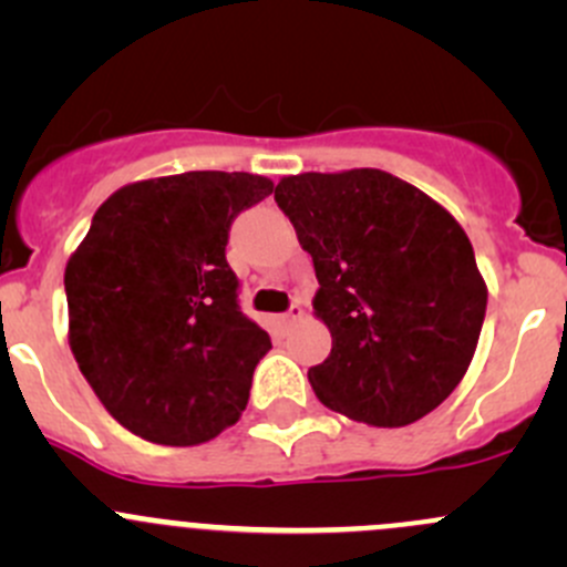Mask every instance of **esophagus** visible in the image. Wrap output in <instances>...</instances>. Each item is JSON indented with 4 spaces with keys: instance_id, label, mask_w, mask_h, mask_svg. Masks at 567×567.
<instances>
[{
    "instance_id": "1",
    "label": "esophagus",
    "mask_w": 567,
    "mask_h": 567,
    "mask_svg": "<svg viewBox=\"0 0 567 567\" xmlns=\"http://www.w3.org/2000/svg\"><path fill=\"white\" fill-rule=\"evenodd\" d=\"M301 316H305V310H301V305H299V301H293V305H290V310L285 312V316L279 318V320H282V323L288 326V323H293V320H299Z\"/></svg>"
}]
</instances>
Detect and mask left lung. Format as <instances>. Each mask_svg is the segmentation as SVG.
Segmentation results:
<instances>
[{
	"label": "left lung",
	"instance_id": "obj_1",
	"mask_svg": "<svg viewBox=\"0 0 567 567\" xmlns=\"http://www.w3.org/2000/svg\"><path fill=\"white\" fill-rule=\"evenodd\" d=\"M274 199L310 251L331 331L307 373L320 403L375 427L431 414L468 370L488 305L463 227L381 169L290 175Z\"/></svg>",
	"mask_w": 567,
	"mask_h": 567
}]
</instances>
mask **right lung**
Listing matches in <instances>:
<instances>
[{
  "label": "right lung",
  "mask_w": 567,
  "mask_h": 567,
  "mask_svg": "<svg viewBox=\"0 0 567 567\" xmlns=\"http://www.w3.org/2000/svg\"><path fill=\"white\" fill-rule=\"evenodd\" d=\"M274 192L249 173L128 183L65 266L79 370L131 433L192 447L236 425L271 337L238 307L230 225Z\"/></svg>",
  "instance_id": "1"
}]
</instances>
